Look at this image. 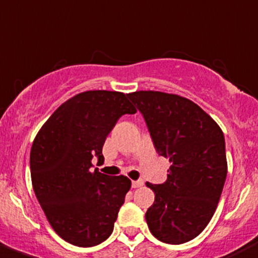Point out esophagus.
Returning <instances> with one entry per match:
<instances>
[{
    "label": "esophagus",
    "mask_w": 258,
    "mask_h": 258,
    "mask_svg": "<svg viewBox=\"0 0 258 258\" xmlns=\"http://www.w3.org/2000/svg\"><path fill=\"white\" fill-rule=\"evenodd\" d=\"M142 185H144V180H134V181H132V186L133 188H140Z\"/></svg>",
    "instance_id": "obj_1"
}]
</instances>
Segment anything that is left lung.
<instances>
[{"instance_id": "1", "label": "left lung", "mask_w": 258, "mask_h": 258, "mask_svg": "<svg viewBox=\"0 0 258 258\" xmlns=\"http://www.w3.org/2000/svg\"><path fill=\"white\" fill-rule=\"evenodd\" d=\"M127 96L144 116L156 153L171 162L166 181L146 182L155 193L146 211L147 226L163 243H186L208 226L223 190V132L202 108L182 96L159 91Z\"/></svg>"}]
</instances>
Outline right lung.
Instances as JSON below:
<instances>
[{"instance_id":"obj_1","label":"right lung","mask_w":258,"mask_h":258,"mask_svg":"<svg viewBox=\"0 0 258 258\" xmlns=\"http://www.w3.org/2000/svg\"><path fill=\"white\" fill-rule=\"evenodd\" d=\"M127 95L86 91L57 108L35 138L30 155L37 201L57 235L77 246H94L111 236L131 180L92 169L104 160L105 138L118 118L136 113Z\"/></svg>"}]
</instances>
